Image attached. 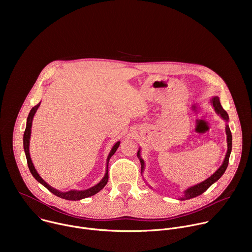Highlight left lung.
<instances>
[{
  "instance_id": "obj_1",
  "label": "left lung",
  "mask_w": 252,
  "mask_h": 252,
  "mask_svg": "<svg viewBox=\"0 0 252 252\" xmlns=\"http://www.w3.org/2000/svg\"><path fill=\"white\" fill-rule=\"evenodd\" d=\"M211 102H212V105L214 107L215 112H217L223 120H225L226 122H228L229 118H228V115L227 113L225 112V110L223 109V107L221 106L220 104V98L219 96H214L212 99H211ZM225 130H226V135H227V153H226V156H225V158L223 160V163L221 164V166L215 171L210 177H208L206 181L194 186V187H191L189 189H188L186 191H185V195L183 197H181V200H187V199H189V198H193L201 193H203L212 184H214L217 181H219V179L222 176V174L224 173V171L226 170L227 168V165H228V161H229V157H230V153H231V147H232V135H231V131H230V128L228 126H226L225 127ZM137 157L140 160V163H141V171L143 170V166H145V162H143L142 158H140V155H139V151L137 152Z\"/></svg>"
}]
</instances>
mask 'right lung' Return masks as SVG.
<instances>
[{
    "label": "right lung",
    "instance_id": "1",
    "mask_svg": "<svg viewBox=\"0 0 252 252\" xmlns=\"http://www.w3.org/2000/svg\"><path fill=\"white\" fill-rule=\"evenodd\" d=\"M40 103L39 102L37 105H34L32 109L31 110L29 116H28V119H27V126H26V129H25V132H24V151H25V154H26V158H27V162H28V166H29V169L31 171V173L32 174V176L37 179V181L39 183H41L46 189H48L52 193H54L55 195L59 196V197H62L63 199H67V200H80V199H83V198H86V197H89V196H92L95 193H97L99 190H101L105 185L107 184V179H109V160L110 158L114 156V154L116 153V151L118 150L119 146H120V141H118L116 145L113 147L109 157H107V160H106V171H105V174L103 176V178L101 179V181L95 185L94 187L91 188V189H88L86 190H69V191H66V192H62V191H59L55 189H53L52 187H50L45 181H43V178L38 174L37 170H35L32 162V159H31V157H30V152H29V145H30V136H31V127H32V118L35 114V112H37L38 107L40 106Z\"/></svg>",
    "mask_w": 252,
    "mask_h": 252
}]
</instances>
